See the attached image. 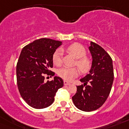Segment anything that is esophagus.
I'll return each instance as SVG.
<instances>
[{
  "label": "esophagus",
  "instance_id": "1",
  "mask_svg": "<svg viewBox=\"0 0 129 129\" xmlns=\"http://www.w3.org/2000/svg\"><path fill=\"white\" fill-rule=\"evenodd\" d=\"M64 85H70V83H68V82L66 81H64Z\"/></svg>",
  "mask_w": 129,
  "mask_h": 129
}]
</instances>
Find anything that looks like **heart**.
I'll list each match as a JSON object with an SVG mask.
<instances>
[{"label": "heart", "mask_w": 129, "mask_h": 129, "mask_svg": "<svg viewBox=\"0 0 129 129\" xmlns=\"http://www.w3.org/2000/svg\"><path fill=\"white\" fill-rule=\"evenodd\" d=\"M67 50L77 59L76 64L80 68L83 72H86L90 68V62L88 59L83 57L86 55V50L85 48L78 43H74L67 48ZM62 51L61 49H58L54 52L53 55V62L57 66L61 65L62 64ZM58 76L64 80L67 81H71L75 77L79 74V70L78 68H68L63 67L60 68L57 72Z\"/></svg>", "instance_id": "1"}]
</instances>
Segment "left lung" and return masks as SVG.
I'll return each mask as SVG.
<instances>
[{
  "mask_svg": "<svg viewBox=\"0 0 129 129\" xmlns=\"http://www.w3.org/2000/svg\"><path fill=\"white\" fill-rule=\"evenodd\" d=\"M92 62L89 74L81 79L83 85L77 86L72 97L77 109L85 112L97 110L109 97L114 81L112 60L103 48L90 42L88 47Z\"/></svg>",
  "mask_w": 129,
  "mask_h": 129,
  "instance_id": "left-lung-1",
  "label": "left lung"
}]
</instances>
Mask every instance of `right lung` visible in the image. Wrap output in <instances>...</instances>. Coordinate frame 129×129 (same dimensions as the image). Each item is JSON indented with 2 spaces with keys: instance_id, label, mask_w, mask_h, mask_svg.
I'll list each match as a JSON object with an SVG mask.
<instances>
[{
  "instance_id": "obj_1",
  "label": "right lung",
  "mask_w": 129,
  "mask_h": 129,
  "mask_svg": "<svg viewBox=\"0 0 129 129\" xmlns=\"http://www.w3.org/2000/svg\"><path fill=\"white\" fill-rule=\"evenodd\" d=\"M62 42L42 38L26 45L20 52L17 64V82L20 94L34 109H44L53 103L59 88L63 86L61 77L55 76L44 82V75L53 76V55Z\"/></svg>"
}]
</instances>
